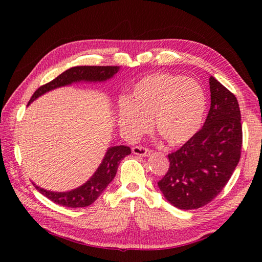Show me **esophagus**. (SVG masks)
<instances>
[{
  "instance_id": "esophagus-1",
  "label": "esophagus",
  "mask_w": 262,
  "mask_h": 262,
  "mask_svg": "<svg viewBox=\"0 0 262 262\" xmlns=\"http://www.w3.org/2000/svg\"><path fill=\"white\" fill-rule=\"evenodd\" d=\"M133 153L138 157H147L151 154V149H148L144 146H134L133 147Z\"/></svg>"
}]
</instances>
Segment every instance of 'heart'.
Segmentation results:
<instances>
[{"mask_svg":"<svg viewBox=\"0 0 262 262\" xmlns=\"http://www.w3.org/2000/svg\"><path fill=\"white\" fill-rule=\"evenodd\" d=\"M207 98L198 82L181 75L154 73L142 77L117 111L120 130L128 138L154 129L170 146L188 142L202 127Z\"/></svg>","mask_w":262,"mask_h":262,"instance_id":"1","label":"heart"}]
</instances>
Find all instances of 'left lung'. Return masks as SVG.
<instances>
[{
  "instance_id": "obj_1",
  "label": "left lung",
  "mask_w": 262,
  "mask_h": 262,
  "mask_svg": "<svg viewBox=\"0 0 262 262\" xmlns=\"http://www.w3.org/2000/svg\"><path fill=\"white\" fill-rule=\"evenodd\" d=\"M210 109L202 129L169 154L170 168L158 185L168 202L180 209L210 203L234 172L241 158L242 125L234 94L209 77Z\"/></svg>"
}]
</instances>
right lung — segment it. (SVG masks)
I'll return each mask as SVG.
<instances>
[{
    "label": "right lung",
    "mask_w": 262,
    "mask_h": 262,
    "mask_svg": "<svg viewBox=\"0 0 262 262\" xmlns=\"http://www.w3.org/2000/svg\"><path fill=\"white\" fill-rule=\"evenodd\" d=\"M118 71L119 66H75V68L63 72L56 79H54L47 84L39 88L32 94L29 103L48 91H52L56 88L70 85L72 83L82 81L104 82L111 79ZM130 153V148L125 145L109 147L101 164L99 165L94 174L85 183H83L79 188L73 189V190L56 192L46 190V189L38 187L35 183H33V186L36 187L39 192L42 193L48 199H51L55 204L71 208L86 207L93 202H96L97 198L103 192L109 183L114 180L120 161Z\"/></svg>",
    "instance_id": "add662e5"
}]
</instances>
